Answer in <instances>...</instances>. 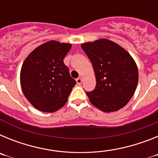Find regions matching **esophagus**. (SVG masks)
<instances>
[{
    "mask_svg": "<svg viewBox=\"0 0 158 158\" xmlns=\"http://www.w3.org/2000/svg\"><path fill=\"white\" fill-rule=\"evenodd\" d=\"M76 81H77V83L78 85H81V84L82 83V77H78Z\"/></svg>",
    "mask_w": 158,
    "mask_h": 158,
    "instance_id": "1",
    "label": "esophagus"
}]
</instances>
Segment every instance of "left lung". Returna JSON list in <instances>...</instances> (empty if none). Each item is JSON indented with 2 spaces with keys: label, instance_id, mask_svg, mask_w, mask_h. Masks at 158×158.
<instances>
[{
  "label": "left lung",
  "instance_id": "left-lung-1",
  "mask_svg": "<svg viewBox=\"0 0 158 158\" xmlns=\"http://www.w3.org/2000/svg\"><path fill=\"white\" fill-rule=\"evenodd\" d=\"M91 61L96 85L87 92L91 104L100 111L111 112L127 105L139 81V69L124 48L107 39L81 44Z\"/></svg>",
  "mask_w": 158,
  "mask_h": 158
}]
</instances>
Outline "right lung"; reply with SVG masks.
I'll use <instances>...</instances> for the list:
<instances>
[{
  "label": "right lung",
  "mask_w": 158,
  "mask_h": 158,
  "mask_svg": "<svg viewBox=\"0 0 158 158\" xmlns=\"http://www.w3.org/2000/svg\"><path fill=\"white\" fill-rule=\"evenodd\" d=\"M71 47L69 43L51 40L36 47L24 60L20 70L22 91L39 111H58L76 85L63 62Z\"/></svg>",
  "instance_id": "add662e5"
}]
</instances>
